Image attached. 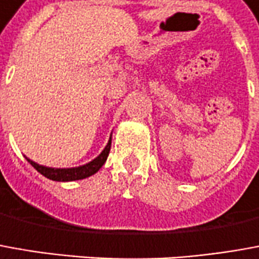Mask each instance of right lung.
Here are the masks:
<instances>
[{
  "instance_id": "obj_1",
  "label": "right lung",
  "mask_w": 259,
  "mask_h": 259,
  "mask_svg": "<svg viewBox=\"0 0 259 259\" xmlns=\"http://www.w3.org/2000/svg\"><path fill=\"white\" fill-rule=\"evenodd\" d=\"M111 143L112 139H109V142L106 144V147L104 148V151L95 158L92 160L91 162H88L85 165H81V167L75 168H50V167H43V165H39L36 164L35 161L29 160L30 165L33 168H36V171H39L41 175H45L46 178L53 181H77V180H84V178H88L91 177L95 172H98L99 168L102 167L105 164V161L109 155V151H111Z\"/></svg>"
}]
</instances>
